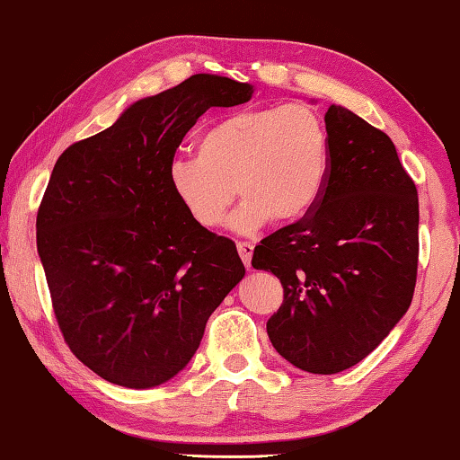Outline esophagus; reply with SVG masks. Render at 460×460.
Masks as SVG:
<instances>
[{"mask_svg":"<svg viewBox=\"0 0 460 460\" xmlns=\"http://www.w3.org/2000/svg\"><path fill=\"white\" fill-rule=\"evenodd\" d=\"M236 249H238V254H240V259H243L246 270H251V259H252L254 244L252 243H238Z\"/></svg>","mask_w":460,"mask_h":460,"instance_id":"esophagus-1","label":"esophagus"}]
</instances>
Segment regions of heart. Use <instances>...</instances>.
<instances>
[{
  "mask_svg": "<svg viewBox=\"0 0 460 460\" xmlns=\"http://www.w3.org/2000/svg\"><path fill=\"white\" fill-rule=\"evenodd\" d=\"M197 156L168 164V187L203 230L228 220L251 234L275 220L296 224L319 206L331 176V133L319 111L306 104L246 109L217 117L197 136Z\"/></svg>",
  "mask_w": 460,
  "mask_h": 460,
  "instance_id": "b5f03b06",
  "label": "heart"
}]
</instances>
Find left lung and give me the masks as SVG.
Segmentation results:
<instances>
[{
	"instance_id": "1",
	"label": "left lung",
	"mask_w": 460,
	"mask_h": 460,
	"mask_svg": "<svg viewBox=\"0 0 460 460\" xmlns=\"http://www.w3.org/2000/svg\"><path fill=\"white\" fill-rule=\"evenodd\" d=\"M331 176L313 214L261 240L254 270L284 286L267 321L281 358L337 374L383 343L413 298L420 254L418 189L391 137L331 104Z\"/></svg>"
}]
</instances>
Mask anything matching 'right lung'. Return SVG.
I'll return each instance as SVG.
<instances>
[{
    "mask_svg": "<svg viewBox=\"0 0 460 460\" xmlns=\"http://www.w3.org/2000/svg\"><path fill=\"white\" fill-rule=\"evenodd\" d=\"M251 84L195 74L141 98L61 154L37 216V249L63 339L112 385L174 378L211 313L244 278L230 238L197 226L168 164L209 107L249 102Z\"/></svg>",
    "mask_w": 460,
    "mask_h": 460,
    "instance_id": "right-lung-1",
    "label": "right lung"
}]
</instances>
